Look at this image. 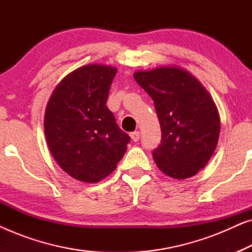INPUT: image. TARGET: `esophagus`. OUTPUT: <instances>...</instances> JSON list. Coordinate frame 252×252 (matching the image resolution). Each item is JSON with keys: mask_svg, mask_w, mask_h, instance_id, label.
I'll list each match as a JSON object with an SVG mask.
<instances>
[{"mask_svg": "<svg viewBox=\"0 0 252 252\" xmlns=\"http://www.w3.org/2000/svg\"><path fill=\"white\" fill-rule=\"evenodd\" d=\"M130 137H132V140L134 142H137V141L140 140V132L139 130H135V132L130 133Z\"/></svg>", "mask_w": 252, "mask_h": 252, "instance_id": "34e87169", "label": "esophagus"}]
</instances>
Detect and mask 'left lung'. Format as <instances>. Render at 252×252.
I'll list each match as a JSON object with an SVG mask.
<instances>
[{"instance_id":"obj_1","label":"left lung","mask_w":252,"mask_h":252,"mask_svg":"<svg viewBox=\"0 0 252 252\" xmlns=\"http://www.w3.org/2000/svg\"><path fill=\"white\" fill-rule=\"evenodd\" d=\"M153 98L161 140L153 157L168 177L186 179L205 166L219 139L220 119L211 96L197 79L179 67L134 73Z\"/></svg>"}]
</instances>
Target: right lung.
Here are the masks:
<instances>
[{
    "label": "right lung",
    "mask_w": 252,
    "mask_h": 252,
    "mask_svg": "<svg viewBox=\"0 0 252 252\" xmlns=\"http://www.w3.org/2000/svg\"><path fill=\"white\" fill-rule=\"evenodd\" d=\"M117 73L106 65H86L64 78L48 102L44 133L57 164L79 181L112 173L130 142L106 106Z\"/></svg>",
    "instance_id": "1"
}]
</instances>
